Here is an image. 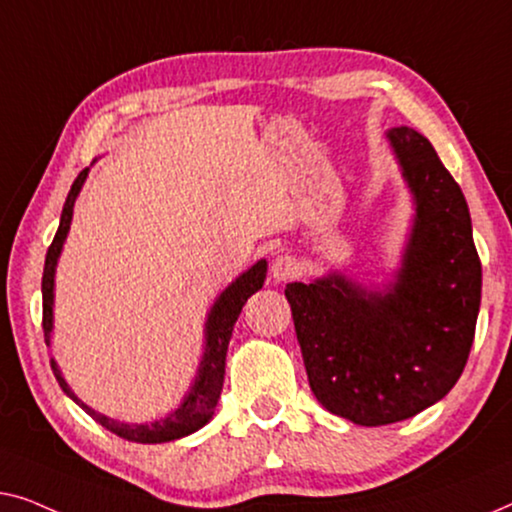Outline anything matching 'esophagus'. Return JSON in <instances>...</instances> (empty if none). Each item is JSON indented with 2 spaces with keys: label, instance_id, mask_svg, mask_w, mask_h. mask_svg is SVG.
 <instances>
[{
  "label": "esophagus",
  "instance_id": "1",
  "mask_svg": "<svg viewBox=\"0 0 512 512\" xmlns=\"http://www.w3.org/2000/svg\"><path fill=\"white\" fill-rule=\"evenodd\" d=\"M301 273V264H299V259L294 257V255H276L273 257V262H271V276L276 278V280H292V278H297Z\"/></svg>",
  "mask_w": 512,
  "mask_h": 512
}]
</instances>
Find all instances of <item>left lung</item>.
I'll return each mask as SVG.
<instances>
[{"label":"left lung","mask_w":512,"mask_h":512,"mask_svg":"<svg viewBox=\"0 0 512 512\" xmlns=\"http://www.w3.org/2000/svg\"><path fill=\"white\" fill-rule=\"evenodd\" d=\"M387 136L417 211L397 283L380 294L334 273L285 287L315 399L362 427L408 420L455 387L482 290L462 187L415 129Z\"/></svg>","instance_id":"1"}]
</instances>
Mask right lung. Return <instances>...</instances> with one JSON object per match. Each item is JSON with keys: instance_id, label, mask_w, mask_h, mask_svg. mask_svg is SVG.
<instances>
[{"instance_id": "right-lung-1", "label": "right lung", "mask_w": 512, "mask_h": 512, "mask_svg": "<svg viewBox=\"0 0 512 512\" xmlns=\"http://www.w3.org/2000/svg\"><path fill=\"white\" fill-rule=\"evenodd\" d=\"M88 176V169H83L78 178L71 185V190L67 194V201H64L62 208V218H60V227H57V234L53 243H50L48 253H46V266H43V278H41V292H43V338H50V329H53V278H55V264L57 257H60L62 243L67 239L69 225H71V213H74V201L78 197V190ZM266 278V262H257L253 269H248L243 276L234 280L232 285L227 287L225 292L220 294L215 306L211 308V315H208L206 322V352L204 359L199 364V376L194 380L190 394H187L185 401L178 406L174 413L169 417H164L160 422L153 424H125V422H115L111 417L99 415L95 410L85 406V403L71 392V387L64 383L60 369L57 364L50 359V366H53V373L57 378V383L64 390L67 397L74 399L78 406H81L85 413H90L95 420L113 431L115 436L125 438V441L132 443H167V441H176V438H183L192 431H197L204 427V424L213 417V410L218 406L220 392H222V383H225V357H227V345L229 338H232V329L234 322L239 318L243 304H246L250 294H255L259 287L264 285Z\"/></svg>"}]
</instances>
